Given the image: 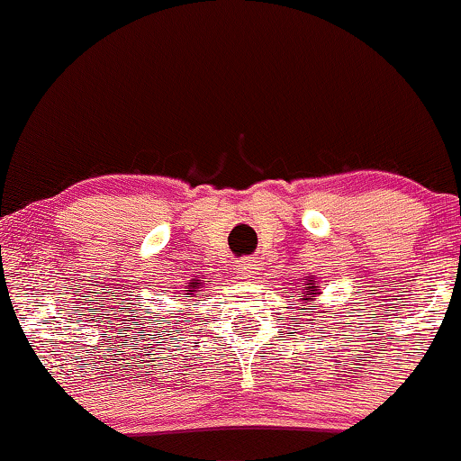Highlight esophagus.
<instances>
[{
    "instance_id": "34e87169",
    "label": "esophagus",
    "mask_w": 461,
    "mask_h": 461,
    "mask_svg": "<svg viewBox=\"0 0 461 461\" xmlns=\"http://www.w3.org/2000/svg\"><path fill=\"white\" fill-rule=\"evenodd\" d=\"M237 273L241 275V277H252L254 275V268H256V265H254V260H249V258H241V260H237Z\"/></svg>"
}]
</instances>
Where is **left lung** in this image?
I'll list each match as a JSON object with an SVG mask.
<instances>
[{
	"mask_svg": "<svg viewBox=\"0 0 461 461\" xmlns=\"http://www.w3.org/2000/svg\"><path fill=\"white\" fill-rule=\"evenodd\" d=\"M307 288H309L311 292H313V294H318V292H315V285H313V284H307ZM304 301H307V298H304Z\"/></svg>",
	"mask_w": 461,
	"mask_h": 461,
	"instance_id": "left-lung-1",
	"label": "left lung"
}]
</instances>
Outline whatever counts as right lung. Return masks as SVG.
<instances>
[{"label": "right lung", "mask_w": 461, "mask_h": 461, "mask_svg": "<svg viewBox=\"0 0 461 461\" xmlns=\"http://www.w3.org/2000/svg\"><path fill=\"white\" fill-rule=\"evenodd\" d=\"M196 282H201V279H196ZM196 282H193V285H190L188 292H199V290H196V285H199Z\"/></svg>", "instance_id": "right-lung-1"}]
</instances>
